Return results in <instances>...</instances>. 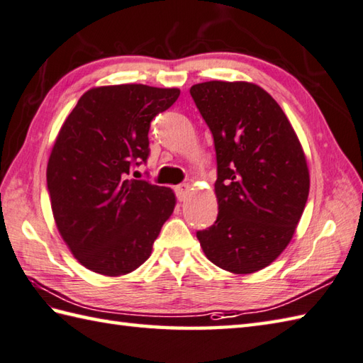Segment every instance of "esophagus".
I'll return each mask as SVG.
<instances>
[{"mask_svg": "<svg viewBox=\"0 0 363 363\" xmlns=\"http://www.w3.org/2000/svg\"><path fill=\"white\" fill-rule=\"evenodd\" d=\"M188 191H189V184L188 183L177 184V186H175V196H177V199H179L180 202H183V200L186 199Z\"/></svg>", "mask_w": 363, "mask_h": 363, "instance_id": "1", "label": "esophagus"}]
</instances>
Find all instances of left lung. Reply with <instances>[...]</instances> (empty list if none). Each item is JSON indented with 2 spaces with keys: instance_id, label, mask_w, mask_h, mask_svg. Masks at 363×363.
Returning <instances> with one entry per match:
<instances>
[{
  "instance_id": "obj_1",
  "label": "left lung",
  "mask_w": 363,
  "mask_h": 363,
  "mask_svg": "<svg viewBox=\"0 0 363 363\" xmlns=\"http://www.w3.org/2000/svg\"><path fill=\"white\" fill-rule=\"evenodd\" d=\"M213 133L219 214L197 231L213 264L238 275L267 267L291 242L309 196V169L278 102L248 82L189 90Z\"/></svg>"
}]
</instances>
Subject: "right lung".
I'll return each instance as SVG.
<instances>
[{"label":"right lung","mask_w":363,"mask_h":363,"mask_svg":"<svg viewBox=\"0 0 363 363\" xmlns=\"http://www.w3.org/2000/svg\"><path fill=\"white\" fill-rule=\"evenodd\" d=\"M179 96L177 88L143 84L91 88L63 123L48 161V191L60 235L86 269L119 277L150 256L175 196L127 175L149 158L152 119Z\"/></svg>","instance_id":"add662e5"}]
</instances>
